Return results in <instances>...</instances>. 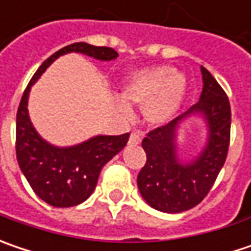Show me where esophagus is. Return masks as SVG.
I'll list each match as a JSON object with an SVG mask.
<instances>
[{"mask_svg":"<svg viewBox=\"0 0 251 251\" xmlns=\"http://www.w3.org/2000/svg\"><path fill=\"white\" fill-rule=\"evenodd\" d=\"M140 140H142V138H140L139 133L132 132L130 136H129V145H138V143H140Z\"/></svg>","mask_w":251,"mask_h":251,"instance_id":"1","label":"esophagus"}]
</instances>
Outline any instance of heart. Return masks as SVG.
<instances>
[{
	"mask_svg": "<svg viewBox=\"0 0 251 251\" xmlns=\"http://www.w3.org/2000/svg\"><path fill=\"white\" fill-rule=\"evenodd\" d=\"M186 92V81L173 67H156L136 71L127 76L122 88L124 99L115 100V108L125 118L132 116L129 105L142 106L151 125L169 122L179 111Z\"/></svg>",
	"mask_w": 251,
	"mask_h": 251,
	"instance_id": "b5f03b06",
	"label": "heart"
}]
</instances>
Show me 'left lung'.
<instances>
[{
  "label": "left lung",
  "instance_id": "1",
  "mask_svg": "<svg viewBox=\"0 0 251 251\" xmlns=\"http://www.w3.org/2000/svg\"><path fill=\"white\" fill-rule=\"evenodd\" d=\"M201 69L200 99L189 111L159 126L142 140L146 163L138 175V187L149 206L165 213H180L207 196L227 157L231 111L230 102L213 75ZM190 114H200L208 126V140L193 161L180 164L176 152V130Z\"/></svg>",
  "mask_w": 251,
  "mask_h": 251
}]
</instances>
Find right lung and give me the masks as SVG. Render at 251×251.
Returning a JSON list of instances; mask_svg holds the SVG:
<instances>
[{"mask_svg": "<svg viewBox=\"0 0 251 251\" xmlns=\"http://www.w3.org/2000/svg\"><path fill=\"white\" fill-rule=\"evenodd\" d=\"M69 52H81L99 61L118 58V52L108 47L71 44L44 61L21 98L17 112V160L35 195L53 207H71L88 199L95 190L102 168L125 148L129 139V133L99 135L75 146L58 148L38 135L26 108L29 89L56 58Z\"/></svg>", "mask_w": 251, "mask_h": 251, "instance_id": "obj_1", "label": "right lung"}]
</instances>
